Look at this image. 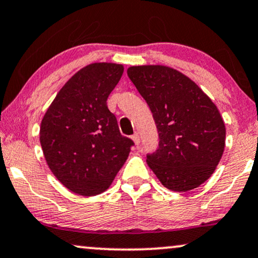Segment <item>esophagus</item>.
Wrapping results in <instances>:
<instances>
[{"instance_id":"1","label":"esophagus","mask_w":258,"mask_h":258,"mask_svg":"<svg viewBox=\"0 0 258 258\" xmlns=\"http://www.w3.org/2000/svg\"><path fill=\"white\" fill-rule=\"evenodd\" d=\"M132 139H133V142H135L136 145H139V143H140V137H139V133H138V132H136L135 135L132 136Z\"/></svg>"}]
</instances>
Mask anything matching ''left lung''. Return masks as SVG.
<instances>
[{
    "label": "left lung",
    "mask_w": 258,
    "mask_h": 258,
    "mask_svg": "<svg viewBox=\"0 0 258 258\" xmlns=\"http://www.w3.org/2000/svg\"><path fill=\"white\" fill-rule=\"evenodd\" d=\"M151 110L158 148L146 162L164 187L188 191L211 177L223 156L225 123L217 106L190 78L163 65L127 70Z\"/></svg>",
    "instance_id": "obj_1"
}]
</instances>
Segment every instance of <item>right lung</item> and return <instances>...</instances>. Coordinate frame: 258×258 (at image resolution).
Returning a JSON list of instances; mask_svg holds the SVG:
<instances>
[{"label":"right lung","instance_id":"right-lung-1","mask_svg":"<svg viewBox=\"0 0 258 258\" xmlns=\"http://www.w3.org/2000/svg\"><path fill=\"white\" fill-rule=\"evenodd\" d=\"M122 73L120 64L87 65L64 84L42 118L40 144L47 165L78 195L105 191L135 145L120 133L107 107Z\"/></svg>","mask_w":258,"mask_h":258}]
</instances>
